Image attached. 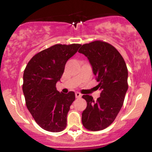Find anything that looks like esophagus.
<instances>
[{"mask_svg":"<svg viewBox=\"0 0 152 152\" xmlns=\"http://www.w3.org/2000/svg\"><path fill=\"white\" fill-rule=\"evenodd\" d=\"M75 95H76V98H77V99L81 98V97L82 96V95H81V94L79 93V92H76V94H75Z\"/></svg>","mask_w":152,"mask_h":152,"instance_id":"1","label":"esophagus"}]
</instances>
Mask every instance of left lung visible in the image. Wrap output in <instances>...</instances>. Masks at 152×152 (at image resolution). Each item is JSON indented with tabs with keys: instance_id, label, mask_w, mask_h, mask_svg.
<instances>
[{
	"instance_id": "obj_1",
	"label": "left lung",
	"mask_w": 152,
	"mask_h": 152,
	"mask_svg": "<svg viewBox=\"0 0 152 152\" xmlns=\"http://www.w3.org/2000/svg\"><path fill=\"white\" fill-rule=\"evenodd\" d=\"M78 52L87 57L99 82L100 97L83 95L87 106L82 113L83 126L91 131H100L112 124L121 110L128 90V70L123 57L114 46L96 41L83 44Z\"/></svg>"
}]
</instances>
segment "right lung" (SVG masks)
<instances>
[{
	"label": "right lung",
	"instance_id": "right-lung-1",
	"mask_svg": "<svg viewBox=\"0 0 152 152\" xmlns=\"http://www.w3.org/2000/svg\"><path fill=\"white\" fill-rule=\"evenodd\" d=\"M81 46L54 45L36 54L24 71L23 92L26 106L36 123L48 132H61L67 125L75 93H60L56 84L64 74L67 61Z\"/></svg>",
	"mask_w": 152,
	"mask_h": 152
}]
</instances>
